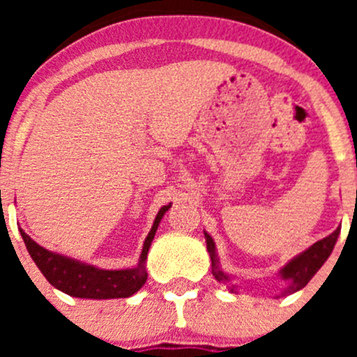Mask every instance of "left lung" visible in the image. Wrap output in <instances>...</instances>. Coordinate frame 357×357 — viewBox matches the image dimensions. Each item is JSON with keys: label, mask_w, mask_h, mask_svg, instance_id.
<instances>
[{"label": "left lung", "mask_w": 357, "mask_h": 357, "mask_svg": "<svg viewBox=\"0 0 357 357\" xmlns=\"http://www.w3.org/2000/svg\"><path fill=\"white\" fill-rule=\"evenodd\" d=\"M204 235H205V243H207L208 255H211V261H212V276H214L219 283H226L231 294L233 291L236 294V285L233 283L235 276L222 271L221 266H219L214 240H212V236L208 235L207 231H204ZM338 235H340V228H337L332 235L319 240V242L312 243V245L305 248L304 252L295 255L294 259H290V261L287 262L278 273H276V275L285 282V287L282 289V295L295 294V291L302 290L309 282H311L312 276L319 271V268L325 264L326 259H328L330 254H332L335 243H337Z\"/></svg>", "instance_id": "left-lung-1"}]
</instances>
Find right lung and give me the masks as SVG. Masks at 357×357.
<instances>
[{
	"instance_id": "1",
	"label": "right lung",
	"mask_w": 357,
	"mask_h": 357,
	"mask_svg": "<svg viewBox=\"0 0 357 357\" xmlns=\"http://www.w3.org/2000/svg\"><path fill=\"white\" fill-rule=\"evenodd\" d=\"M171 208V204L164 205L155 215L152 229L143 243V250L139 254V261L135 268L126 269H102L93 264L77 261V259L67 257V255L56 254V252L46 250L45 247L38 245L24 229L20 235L31 254L32 261L45 275V278L52 283L55 289L63 294L77 298H126L136 294L146 282V255L152 245L158 225L165 212Z\"/></svg>"
}]
</instances>
